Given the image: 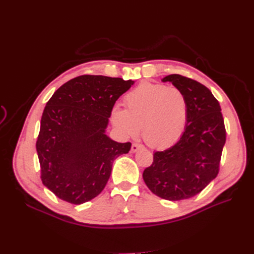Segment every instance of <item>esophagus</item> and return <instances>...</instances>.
I'll list each match as a JSON object with an SVG mask.
<instances>
[{
  "mask_svg": "<svg viewBox=\"0 0 254 254\" xmlns=\"http://www.w3.org/2000/svg\"><path fill=\"white\" fill-rule=\"evenodd\" d=\"M140 148H143V145H141V144H138V143H134V144L131 145L130 151H131V152H136V151H138Z\"/></svg>",
  "mask_w": 254,
  "mask_h": 254,
  "instance_id": "1",
  "label": "esophagus"
}]
</instances>
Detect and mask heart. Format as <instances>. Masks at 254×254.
Masks as SVG:
<instances>
[{"label": "heart", "mask_w": 254, "mask_h": 254, "mask_svg": "<svg viewBox=\"0 0 254 254\" xmlns=\"http://www.w3.org/2000/svg\"><path fill=\"white\" fill-rule=\"evenodd\" d=\"M125 105L111 112L113 126L124 136L137 137L143 126V139L153 148L169 147L182 136L189 104L180 88L143 82L127 93Z\"/></svg>", "instance_id": "b5f03b06"}]
</instances>
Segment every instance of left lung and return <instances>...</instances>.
Masks as SVG:
<instances>
[{
	"instance_id": "1",
	"label": "left lung",
	"mask_w": 254,
	"mask_h": 254,
	"mask_svg": "<svg viewBox=\"0 0 254 254\" xmlns=\"http://www.w3.org/2000/svg\"><path fill=\"white\" fill-rule=\"evenodd\" d=\"M162 81L171 82L185 93L188 122L174 145L154 152L153 163L144 170L143 179L157 196L180 201L201 192L216 178L225 128L220 105L205 85L178 74L168 75Z\"/></svg>"
}]
</instances>
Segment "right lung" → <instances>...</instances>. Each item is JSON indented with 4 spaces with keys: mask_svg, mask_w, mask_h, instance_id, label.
<instances>
[{
    "mask_svg": "<svg viewBox=\"0 0 254 254\" xmlns=\"http://www.w3.org/2000/svg\"><path fill=\"white\" fill-rule=\"evenodd\" d=\"M132 80L83 75L63 84L47 102L36 149L41 180L63 201L80 205L102 192L112 164L131 144L106 134L117 99Z\"/></svg>",
    "mask_w": 254,
    "mask_h": 254,
    "instance_id": "obj_1",
    "label": "right lung"
}]
</instances>
